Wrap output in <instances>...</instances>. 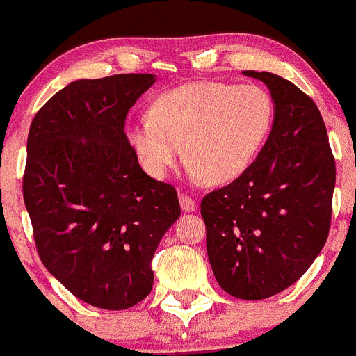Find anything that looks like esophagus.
I'll list each match as a JSON object with an SVG mask.
<instances>
[{"mask_svg":"<svg viewBox=\"0 0 356 356\" xmlns=\"http://www.w3.org/2000/svg\"><path fill=\"white\" fill-rule=\"evenodd\" d=\"M179 205H181V209L185 212L195 211V200L190 195H186V193H179Z\"/></svg>","mask_w":356,"mask_h":356,"instance_id":"esophagus-1","label":"esophagus"}]
</instances>
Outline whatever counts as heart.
<instances>
[{
    "instance_id": "obj_1",
    "label": "heart",
    "mask_w": 356,
    "mask_h": 356,
    "mask_svg": "<svg viewBox=\"0 0 356 356\" xmlns=\"http://www.w3.org/2000/svg\"><path fill=\"white\" fill-rule=\"evenodd\" d=\"M274 102L255 83L192 82L159 94L151 115L128 122V140L145 171L164 178L181 157L195 178L222 185L240 178L266 144Z\"/></svg>"
}]
</instances>
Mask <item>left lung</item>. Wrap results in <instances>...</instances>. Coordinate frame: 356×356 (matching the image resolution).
<instances>
[{
    "instance_id": "8db88e82",
    "label": "left lung",
    "mask_w": 356,
    "mask_h": 356,
    "mask_svg": "<svg viewBox=\"0 0 356 356\" xmlns=\"http://www.w3.org/2000/svg\"><path fill=\"white\" fill-rule=\"evenodd\" d=\"M270 90L274 123L252 166L200 202L219 286L262 300L291 286L327 240L336 163L315 102L295 83L247 70Z\"/></svg>"
}]
</instances>
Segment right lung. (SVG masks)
Returning <instances> with one entry per match:
<instances>
[{
    "label": "right lung",
    "mask_w": 356,
    "mask_h": 356,
    "mask_svg": "<svg viewBox=\"0 0 356 356\" xmlns=\"http://www.w3.org/2000/svg\"><path fill=\"white\" fill-rule=\"evenodd\" d=\"M149 73L76 80L35 113L24 202L44 267L76 298L124 310L151 293L152 257L179 218L177 188L140 168L124 134Z\"/></svg>",
    "instance_id": "1"
}]
</instances>
